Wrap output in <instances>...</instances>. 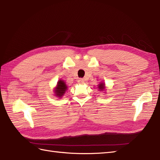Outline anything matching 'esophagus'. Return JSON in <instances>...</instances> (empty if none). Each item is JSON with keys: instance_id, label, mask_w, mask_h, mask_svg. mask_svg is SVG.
<instances>
[{"instance_id": "1", "label": "esophagus", "mask_w": 160, "mask_h": 160, "mask_svg": "<svg viewBox=\"0 0 160 160\" xmlns=\"http://www.w3.org/2000/svg\"><path fill=\"white\" fill-rule=\"evenodd\" d=\"M78 82L79 84H84V79L83 78H79L78 80Z\"/></svg>"}]
</instances>
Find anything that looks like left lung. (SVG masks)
Instances as JSON below:
<instances>
[{
    "label": "left lung",
    "mask_w": 160,
    "mask_h": 160,
    "mask_svg": "<svg viewBox=\"0 0 160 160\" xmlns=\"http://www.w3.org/2000/svg\"><path fill=\"white\" fill-rule=\"evenodd\" d=\"M104 86H105V85H104V84H103V83H102V84H99L98 87H99V90H100V91H103V89H104V88H105Z\"/></svg>",
    "instance_id": "left-lung-1"
}]
</instances>
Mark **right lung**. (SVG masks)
Returning <instances> with one entry per match:
<instances>
[{
	"label": "right lung",
	"instance_id": "obj_1",
	"mask_svg": "<svg viewBox=\"0 0 160 160\" xmlns=\"http://www.w3.org/2000/svg\"><path fill=\"white\" fill-rule=\"evenodd\" d=\"M68 87L66 86L65 82L63 80H59L57 83V86L54 90L56 96H58L59 98H61L65 92Z\"/></svg>",
	"mask_w": 160,
	"mask_h": 160
}]
</instances>
